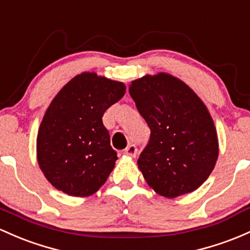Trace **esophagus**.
<instances>
[{
	"instance_id": "obj_1",
	"label": "esophagus",
	"mask_w": 250,
	"mask_h": 250,
	"mask_svg": "<svg viewBox=\"0 0 250 250\" xmlns=\"http://www.w3.org/2000/svg\"><path fill=\"white\" fill-rule=\"evenodd\" d=\"M125 154L130 156V158H135V156L138 155V148H136L135 145H129V146L125 149Z\"/></svg>"
}]
</instances>
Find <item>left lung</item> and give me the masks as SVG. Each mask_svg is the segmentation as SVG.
<instances>
[{"instance_id":"obj_1","label":"left lung","mask_w":250,"mask_h":250,"mask_svg":"<svg viewBox=\"0 0 250 250\" xmlns=\"http://www.w3.org/2000/svg\"><path fill=\"white\" fill-rule=\"evenodd\" d=\"M129 94L150 129L138 160L148 185L167 198L197 190L218 158L217 133L205 104L167 73L133 81Z\"/></svg>"}]
</instances>
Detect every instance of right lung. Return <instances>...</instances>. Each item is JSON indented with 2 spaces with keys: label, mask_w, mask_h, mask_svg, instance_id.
Masks as SVG:
<instances>
[{
  "label": "right lung",
  "mask_w": 250,
  "mask_h": 250,
  "mask_svg": "<svg viewBox=\"0 0 250 250\" xmlns=\"http://www.w3.org/2000/svg\"><path fill=\"white\" fill-rule=\"evenodd\" d=\"M125 94L121 82L83 72L53 98L38 131V163L46 179L68 196H91L108 179L117 153L102 117Z\"/></svg>",
  "instance_id": "add662e5"
}]
</instances>
